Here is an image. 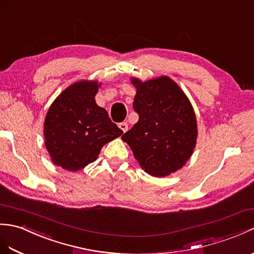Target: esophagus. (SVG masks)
Wrapping results in <instances>:
<instances>
[{"mask_svg": "<svg viewBox=\"0 0 254 254\" xmlns=\"http://www.w3.org/2000/svg\"><path fill=\"white\" fill-rule=\"evenodd\" d=\"M119 127L122 129L123 132H127V122L119 123Z\"/></svg>", "mask_w": 254, "mask_h": 254, "instance_id": "1", "label": "esophagus"}]
</instances>
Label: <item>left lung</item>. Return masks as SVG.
I'll list each match as a JSON object with an SVG mask.
<instances>
[{"label": "left lung", "instance_id": "1", "mask_svg": "<svg viewBox=\"0 0 254 254\" xmlns=\"http://www.w3.org/2000/svg\"><path fill=\"white\" fill-rule=\"evenodd\" d=\"M133 108L139 119L122 135L145 172L157 178L180 170L196 146L197 120L190 100L169 76L141 82Z\"/></svg>", "mask_w": 254, "mask_h": 254}]
</instances>
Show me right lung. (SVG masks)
Wrapping results in <instances>:
<instances>
[{
	"label": "right lung",
	"instance_id": "right-lung-1",
	"mask_svg": "<svg viewBox=\"0 0 254 254\" xmlns=\"http://www.w3.org/2000/svg\"><path fill=\"white\" fill-rule=\"evenodd\" d=\"M100 83L79 81L67 87L47 111L46 149L52 161L64 170L79 171L97 159L102 147L123 133L111 122L95 95Z\"/></svg>",
	"mask_w": 254,
	"mask_h": 254
}]
</instances>
